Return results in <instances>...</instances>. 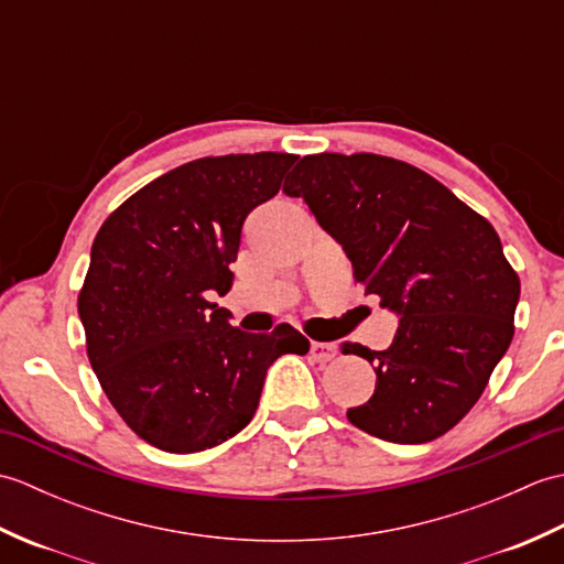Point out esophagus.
I'll list each match as a JSON object with an SVG mask.
<instances>
[{"mask_svg": "<svg viewBox=\"0 0 564 564\" xmlns=\"http://www.w3.org/2000/svg\"><path fill=\"white\" fill-rule=\"evenodd\" d=\"M310 356H313V361H317V364H327L334 356H337V346L327 344V341H313L310 344Z\"/></svg>", "mask_w": 564, "mask_h": 564, "instance_id": "esophagus-1", "label": "esophagus"}]
</instances>
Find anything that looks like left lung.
Wrapping results in <instances>:
<instances>
[{
    "label": "left lung",
    "mask_w": 564,
    "mask_h": 564,
    "mask_svg": "<svg viewBox=\"0 0 564 564\" xmlns=\"http://www.w3.org/2000/svg\"><path fill=\"white\" fill-rule=\"evenodd\" d=\"M283 194L307 203L354 281L400 315L390 349L346 346L376 366L373 398L349 422L392 443L446 434L513 339L521 281L495 227L434 176L373 152L307 154Z\"/></svg>",
    "instance_id": "1"
}]
</instances>
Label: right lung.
<instances>
[{
  "mask_svg": "<svg viewBox=\"0 0 564 564\" xmlns=\"http://www.w3.org/2000/svg\"><path fill=\"white\" fill-rule=\"evenodd\" d=\"M289 152L200 158L154 178L104 220L77 297L106 398L150 446L198 453L254 416L269 366L305 356L291 325L232 327L210 295L232 289L242 223L279 194Z\"/></svg>",
  "mask_w": 564,
  "mask_h": 564,
  "instance_id": "right-lung-1",
  "label": "right lung"
}]
</instances>
